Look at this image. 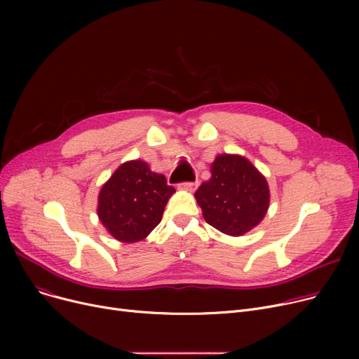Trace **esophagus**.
<instances>
[{
	"instance_id": "34e87169",
	"label": "esophagus",
	"mask_w": 359,
	"mask_h": 359,
	"mask_svg": "<svg viewBox=\"0 0 359 359\" xmlns=\"http://www.w3.org/2000/svg\"><path fill=\"white\" fill-rule=\"evenodd\" d=\"M196 182H184V183H180V187L184 191H189V192H194L196 189Z\"/></svg>"
}]
</instances>
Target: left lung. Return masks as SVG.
Returning <instances> with one entry per match:
<instances>
[{
	"instance_id": "left-lung-1",
	"label": "left lung",
	"mask_w": 359,
	"mask_h": 359,
	"mask_svg": "<svg viewBox=\"0 0 359 359\" xmlns=\"http://www.w3.org/2000/svg\"><path fill=\"white\" fill-rule=\"evenodd\" d=\"M205 221L229 236H243L269 208V186L259 170L241 156L221 154L211 164V179L195 192Z\"/></svg>"
}]
</instances>
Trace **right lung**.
Here are the masks:
<instances>
[{
    "label": "right lung",
    "instance_id": "obj_1",
    "mask_svg": "<svg viewBox=\"0 0 359 359\" xmlns=\"http://www.w3.org/2000/svg\"><path fill=\"white\" fill-rule=\"evenodd\" d=\"M176 189L142 160L126 161L103 184L97 215L116 240H144L161 221L167 201Z\"/></svg>",
    "mask_w": 359,
    "mask_h": 359
}]
</instances>
